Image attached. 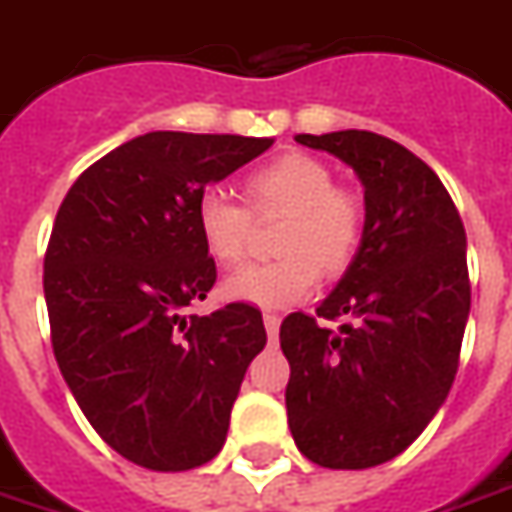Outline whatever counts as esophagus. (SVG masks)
Instances as JSON below:
<instances>
[{
  "label": "esophagus",
  "instance_id": "1",
  "mask_svg": "<svg viewBox=\"0 0 512 512\" xmlns=\"http://www.w3.org/2000/svg\"><path fill=\"white\" fill-rule=\"evenodd\" d=\"M263 325H266V333H269V339L277 336V330H280V316L277 314H263Z\"/></svg>",
  "mask_w": 512,
  "mask_h": 512
}]
</instances>
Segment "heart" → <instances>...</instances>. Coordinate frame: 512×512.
<instances>
[{
  "label": "heart",
  "mask_w": 512,
  "mask_h": 512,
  "mask_svg": "<svg viewBox=\"0 0 512 512\" xmlns=\"http://www.w3.org/2000/svg\"><path fill=\"white\" fill-rule=\"evenodd\" d=\"M257 212H288L280 235L285 257L246 263L229 274L221 291L257 308H288L314 291L319 269L342 271L356 255L361 212L356 201L336 190L333 170L314 156L285 154L249 176ZM196 232L207 255L235 263L252 235V210L224 184H207L196 198Z\"/></svg>",
  "instance_id": "1"
}]
</instances>
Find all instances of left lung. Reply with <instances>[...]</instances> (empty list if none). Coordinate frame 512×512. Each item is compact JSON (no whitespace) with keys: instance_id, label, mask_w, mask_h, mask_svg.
<instances>
[{"instance_id":"left-lung-1","label":"left lung","mask_w":512,"mask_h":512,"mask_svg":"<svg viewBox=\"0 0 512 512\" xmlns=\"http://www.w3.org/2000/svg\"><path fill=\"white\" fill-rule=\"evenodd\" d=\"M364 187L356 257L316 308L350 316L339 333L291 314L280 347L291 364L288 429L322 468L361 471L398 457L431 423L454 384L471 285L460 212L437 173L373 131L300 134Z\"/></svg>"}]
</instances>
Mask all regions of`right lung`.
Listing matches in <instances>:
<instances>
[{"mask_svg":"<svg viewBox=\"0 0 512 512\" xmlns=\"http://www.w3.org/2000/svg\"><path fill=\"white\" fill-rule=\"evenodd\" d=\"M271 137L151 131L69 187L44 257L52 350L92 429L151 471H190L227 440L232 403L266 347L257 308L187 314L215 283L196 198Z\"/></svg>","mask_w":512,"mask_h":512,"instance_id":"obj_1","label":"right lung"}]
</instances>
